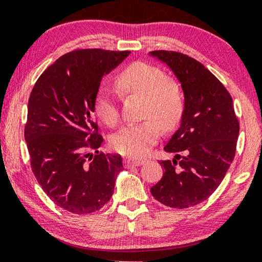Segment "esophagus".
Masks as SVG:
<instances>
[{"mask_svg": "<svg viewBox=\"0 0 262 262\" xmlns=\"http://www.w3.org/2000/svg\"><path fill=\"white\" fill-rule=\"evenodd\" d=\"M143 163H144V160H141V159H126L124 161V166L126 168L137 167V166H141Z\"/></svg>", "mask_w": 262, "mask_h": 262, "instance_id": "1", "label": "esophagus"}]
</instances>
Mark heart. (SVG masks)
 I'll return each instance as SVG.
<instances>
[{
    "label": "heart",
    "mask_w": 262,
    "mask_h": 262,
    "mask_svg": "<svg viewBox=\"0 0 262 262\" xmlns=\"http://www.w3.org/2000/svg\"><path fill=\"white\" fill-rule=\"evenodd\" d=\"M121 95L144 98L142 117L146 120L121 128L111 141L117 152L128 157H141L149 151L160 137V126L169 131L178 126L184 113L185 100L177 82L167 77L161 68L145 62H135L116 76ZM94 112L106 126L116 127L120 121L117 95L101 85L94 98Z\"/></svg>",
    "instance_id": "b5f03b06"
}]
</instances>
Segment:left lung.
I'll return each instance as SVG.
<instances>
[{"mask_svg": "<svg viewBox=\"0 0 262 262\" xmlns=\"http://www.w3.org/2000/svg\"><path fill=\"white\" fill-rule=\"evenodd\" d=\"M150 55L173 70L185 94L181 125L164 146L175 157L160 161L163 175L150 192L163 205L186 209L206 200L221 185L235 157L239 123L231 95L202 63L177 51Z\"/></svg>", "mask_w": 262, "mask_h": 262, "instance_id": "left-lung-1", "label": "left lung"}]
</instances>
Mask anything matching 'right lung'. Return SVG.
<instances>
[{"mask_svg":"<svg viewBox=\"0 0 262 262\" xmlns=\"http://www.w3.org/2000/svg\"><path fill=\"white\" fill-rule=\"evenodd\" d=\"M128 55L130 51L74 50L51 64L31 92L25 139L32 171L50 199L71 213L101 209L123 169L120 155L99 152L102 137L93 112L103 75Z\"/></svg>","mask_w":262,"mask_h":262,"instance_id":"right-lung-1","label":"right lung"}]
</instances>
